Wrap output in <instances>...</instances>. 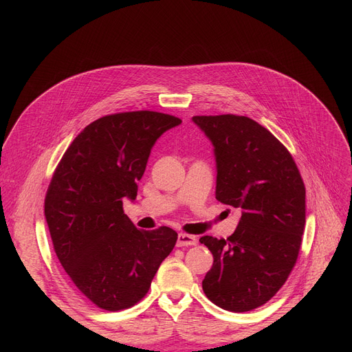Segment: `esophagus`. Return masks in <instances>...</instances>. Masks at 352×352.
I'll use <instances>...</instances> for the list:
<instances>
[{"label": "esophagus", "instance_id": "34e87169", "mask_svg": "<svg viewBox=\"0 0 352 352\" xmlns=\"http://www.w3.org/2000/svg\"><path fill=\"white\" fill-rule=\"evenodd\" d=\"M197 238L192 235H186V233H179L177 235V247H192V245H197Z\"/></svg>", "mask_w": 352, "mask_h": 352}]
</instances>
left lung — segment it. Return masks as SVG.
Instances as JSON below:
<instances>
[{"instance_id": "1", "label": "left lung", "mask_w": 352, "mask_h": 352, "mask_svg": "<svg viewBox=\"0 0 352 352\" xmlns=\"http://www.w3.org/2000/svg\"><path fill=\"white\" fill-rule=\"evenodd\" d=\"M212 145L216 198L241 208L228 239L202 236L212 267L202 280L210 301L233 313L267 302L298 258L305 226V188L286 148L245 116H194Z\"/></svg>"}]
</instances>
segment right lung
Returning a JSON list of instances; mask_svg holds the SVG:
<instances>
[{"mask_svg": "<svg viewBox=\"0 0 352 352\" xmlns=\"http://www.w3.org/2000/svg\"><path fill=\"white\" fill-rule=\"evenodd\" d=\"M182 123L155 111L101 117L74 138L52 176L45 220L57 257L78 289L102 310L142 300L175 248L170 228L136 229L123 212L164 132Z\"/></svg>", "mask_w": 352, "mask_h": 352, "instance_id": "obj_1", "label": "right lung"}]
</instances>
